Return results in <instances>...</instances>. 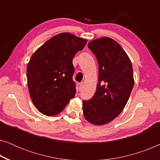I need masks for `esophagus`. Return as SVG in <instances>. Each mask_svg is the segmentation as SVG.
Returning <instances> with one entry per match:
<instances>
[{"label": "esophagus", "instance_id": "esophagus-1", "mask_svg": "<svg viewBox=\"0 0 160 160\" xmlns=\"http://www.w3.org/2000/svg\"><path fill=\"white\" fill-rule=\"evenodd\" d=\"M84 82H81L79 84V89H82L83 88V87H84Z\"/></svg>", "mask_w": 160, "mask_h": 160}]
</instances>
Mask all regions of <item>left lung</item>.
<instances>
[{
    "mask_svg": "<svg viewBox=\"0 0 160 160\" xmlns=\"http://www.w3.org/2000/svg\"><path fill=\"white\" fill-rule=\"evenodd\" d=\"M88 47L98 62V83L92 99L83 101L85 119L95 125L111 122L123 111L134 85L131 61L113 39L91 41Z\"/></svg>",
    "mask_w": 160,
    "mask_h": 160,
    "instance_id": "obj_1",
    "label": "left lung"
}]
</instances>
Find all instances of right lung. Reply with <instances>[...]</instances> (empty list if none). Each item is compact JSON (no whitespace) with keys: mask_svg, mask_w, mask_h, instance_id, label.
<instances>
[{"mask_svg":"<svg viewBox=\"0 0 160 160\" xmlns=\"http://www.w3.org/2000/svg\"><path fill=\"white\" fill-rule=\"evenodd\" d=\"M87 40L69 32L52 37L32 54L27 67L32 103L48 117L60 113L76 94L73 58Z\"/></svg>","mask_w":160,"mask_h":160,"instance_id":"obj_1","label":"right lung"}]
</instances>
